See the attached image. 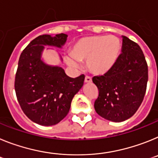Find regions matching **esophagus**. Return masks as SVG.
<instances>
[{
	"label": "esophagus",
	"mask_w": 158,
	"mask_h": 158,
	"mask_svg": "<svg viewBox=\"0 0 158 158\" xmlns=\"http://www.w3.org/2000/svg\"><path fill=\"white\" fill-rule=\"evenodd\" d=\"M84 82L85 83H90L92 82V79H91V78H90V76H86V77H85Z\"/></svg>",
	"instance_id": "1"
}]
</instances>
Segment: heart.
Instances as JSON below:
<instances>
[{
    "label": "heart",
    "instance_id": "1",
    "mask_svg": "<svg viewBox=\"0 0 158 158\" xmlns=\"http://www.w3.org/2000/svg\"><path fill=\"white\" fill-rule=\"evenodd\" d=\"M122 50L120 40L114 35H93L78 40L71 47L66 62L78 68L79 62L86 61L87 69L96 75H104L111 71L118 60Z\"/></svg>",
    "mask_w": 158,
    "mask_h": 158
}]
</instances>
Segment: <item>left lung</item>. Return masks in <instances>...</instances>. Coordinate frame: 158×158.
Masks as SVG:
<instances>
[{
  "mask_svg": "<svg viewBox=\"0 0 158 158\" xmlns=\"http://www.w3.org/2000/svg\"><path fill=\"white\" fill-rule=\"evenodd\" d=\"M122 37V54L113 69L92 79L98 89L95 111L114 123L135 114L143 101L148 81V66L141 48L127 36Z\"/></svg>",
  "mask_w": 158,
  "mask_h": 158,
  "instance_id": "left-lung-1",
  "label": "left lung"
}]
</instances>
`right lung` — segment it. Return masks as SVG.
Returning a JSON list of instances; mask_svg holds the SVG:
<instances>
[{"label": "right lung", "mask_w": 158, "mask_h": 158, "mask_svg": "<svg viewBox=\"0 0 158 158\" xmlns=\"http://www.w3.org/2000/svg\"><path fill=\"white\" fill-rule=\"evenodd\" d=\"M67 38L64 33L39 35L19 59L15 78L16 98L26 116L41 126H53L67 116L72 98L84 82L83 75L70 78L61 67L49 65L42 60L44 46L62 48Z\"/></svg>", "instance_id": "obj_1"}]
</instances>
